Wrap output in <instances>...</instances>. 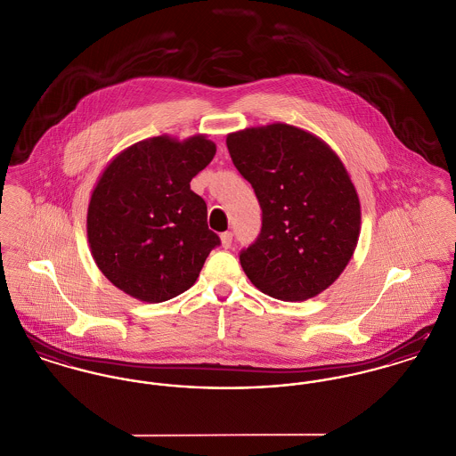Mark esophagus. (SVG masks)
Instances as JSON below:
<instances>
[{
	"label": "esophagus",
	"instance_id": "obj_1",
	"mask_svg": "<svg viewBox=\"0 0 456 456\" xmlns=\"http://www.w3.org/2000/svg\"><path fill=\"white\" fill-rule=\"evenodd\" d=\"M220 241H222V246H224L225 249H229L231 245H232V232H222V234H220Z\"/></svg>",
	"mask_w": 456,
	"mask_h": 456
}]
</instances>
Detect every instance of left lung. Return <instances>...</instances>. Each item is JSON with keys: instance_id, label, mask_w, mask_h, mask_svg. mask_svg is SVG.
Wrapping results in <instances>:
<instances>
[{"instance_id": "left-lung-1", "label": "left lung", "mask_w": 456, "mask_h": 456, "mask_svg": "<svg viewBox=\"0 0 456 456\" xmlns=\"http://www.w3.org/2000/svg\"><path fill=\"white\" fill-rule=\"evenodd\" d=\"M225 142L262 208L260 234L240 253L248 280L284 302L319 295L344 273L359 240L361 205L344 163L328 143L286 123Z\"/></svg>"}]
</instances>
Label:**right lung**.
<instances>
[{
	"mask_svg": "<svg viewBox=\"0 0 456 456\" xmlns=\"http://www.w3.org/2000/svg\"><path fill=\"white\" fill-rule=\"evenodd\" d=\"M216 145L205 135H168L119 152L99 178L86 232L97 267L126 295L159 304L189 289L220 238L191 180L210 165Z\"/></svg>",
	"mask_w": 456,
	"mask_h": 456,
	"instance_id": "obj_1",
	"label": "right lung"
}]
</instances>
